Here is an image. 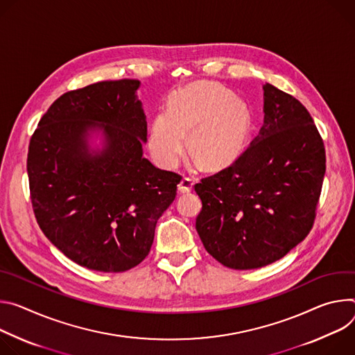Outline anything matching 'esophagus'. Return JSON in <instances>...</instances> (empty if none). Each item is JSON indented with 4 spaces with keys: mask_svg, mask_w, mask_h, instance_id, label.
Masks as SVG:
<instances>
[{
    "mask_svg": "<svg viewBox=\"0 0 355 355\" xmlns=\"http://www.w3.org/2000/svg\"><path fill=\"white\" fill-rule=\"evenodd\" d=\"M193 184H194L193 179L184 176V178L180 180V183L178 184V189H179L180 193H189V191L193 190Z\"/></svg>",
    "mask_w": 355,
    "mask_h": 355,
    "instance_id": "1",
    "label": "esophagus"
}]
</instances>
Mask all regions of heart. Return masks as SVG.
<instances>
[{
  "label": "heart",
  "instance_id": "1",
  "mask_svg": "<svg viewBox=\"0 0 355 355\" xmlns=\"http://www.w3.org/2000/svg\"><path fill=\"white\" fill-rule=\"evenodd\" d=\"M250 127L245 105L214 83H194L172 98L169 110L153 118L148 146L164 168L179 165L186 150L209 166L218 168L239 153Z\"/></svg>",
  "mask_w": 355,
  "mask_h": 355
}]
</instances>
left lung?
Here are the masks:
<instances>
[{"instance_id": "left-lung-1", "label": "left lung", "mask_w": 355, "mask_h": 355, "mask_svg": "<svg viewBox=\"0 0 355 355\" xmlns=\"http://www.w3.org/2000/svg\"><path fill=\"white\" fill-rule=\"evenodd\" d=\"M263 112L237 159L194 184L203 203L196 230L231 269L269 265L307 237L326 173L323 138L299 100L266 83Z\"/></svg>"}]
</instances>
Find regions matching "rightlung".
I'll return each instance as SVG.
<instances>
[{
	"label": "right lung",
	"mask_w": 355,
	"mask_h": 355,
	"mask_svg": "<svg viewBox=\"0 0 355 355\" xmlns=\"http://www.w3.org/2000/svg\"><path fill=\"white\" fill-rule=\"evenodd\" d=\"M138 87V80L121 78L67 92L29 141L36 221L58 250L87 269L124 272L141 263L182 180L144 157L148 131ZM92 128H101L107 138L96 157L84 141Z\"/></svg>",
	"instance_id": "add662e5"
}]
</instances>
